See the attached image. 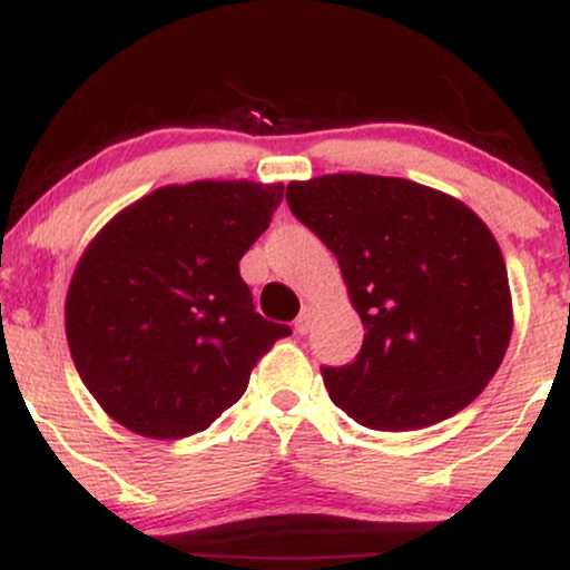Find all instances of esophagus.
<instances>
[{
  "mask_svg": "<svg viewBox=\"0 0 570 570\" xmlns=\"http://www.w3.org/2000/svg\"><path fill=\"white\" fill-rule=\"evenodd\" d=\"M311 326H313V311L311 307H303V313H299L297 322H294V332H297V335H307Z\"/></svg>",
  "mask_w": 570,
  "mask_h": 570,
  "instance_id": "obj_1",
  "label": "esophagus"
}]
</instances>
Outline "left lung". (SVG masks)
<instances>
[{"mask_svg":"<svg viewBox=\"0 0 570 570\" xmlns=\"http://www.w3.org/2000/svg\"><path fill=\"white\" fill-rule=\"evenodd\" d=\"M286 203L337 257L364 343L322 367L332 402L377 431L453 417L495 375L512 337V294L493 233L436 189L370 174L292 181Z\"/></svg>","mask_w":570,"mask_h":570,"instance_id":"left-lung-1","label":"left lung"}]
</instances>
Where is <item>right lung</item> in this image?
<instances>
[{
  "label": "right lung",
  "mask_w": 570,
  "mask_h": 570,
  "mask_svg": "<svg viewBox=\"0 0 570 570\" xmlns=\"http://www.w3.org/2000/svg\"><path fill=\"white\" fill-rule=\"evenodd\" d=\"M284 185L193 181L144 195L85 248L67 294L82 383L120 426L185 440L244 396L281 337L254 311L238 263L271 225Z\"/></svg>",
  "instance_id": "add662e5"
}]
</instances>
